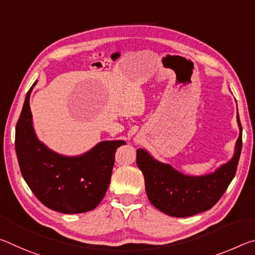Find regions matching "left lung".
Here are the masks:
<instances>
[{
  "mask_svg": "<svg viewBox=\"0 0 255 255\" xmlns=\"http://www.w3.org/2000/svg\"><path fill=\"white\" fill-rule=\"evenodd\" d=\"M234 154L227 163L204 175H188L154 158L144 148L137 149V165L143 172L147 197L155 208L172 217H188L216 205L234 179L242 150V126Z\"/></svg>",
  "mask_w": 255,
  "mask_h": 255,
  "instance_id": "1",
  "label": "left lung"
}]
</instances>
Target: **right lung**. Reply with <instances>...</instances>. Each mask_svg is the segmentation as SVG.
<instances>
[{
    "instance_id": "obj_1",
    "label": "right lung",
    "mask_w": 255,
    "mask_h": 255,
    "mask_svg": "<svg viewBox=\"0 0 255 255\" xmlns=\"http://www.w3.org/2000/svg\"><path fill=\"white\" fill-rule=\"evenodd\" d=\"M29 90L15 127V153L21 173L41 204L63 214L96 208L110 184L115 154L125 140H103L76 156L58 154L37 137Z\"/></svg>"
}]
</instances>
